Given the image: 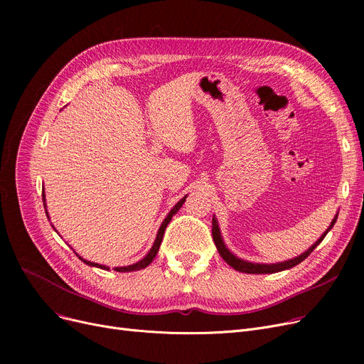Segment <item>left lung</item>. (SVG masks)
<instances>
[{"instance_id": "1", "label": "left lung", "mask_w": 364, "mask_h": 364, "mask_svg": "<svg viewBox=\"0 0 364 364\" xmlns=\"http://www.w3.org/2000/svg\"><path fill=\"white\" fill-rule=\"evenodd\" d=\"M338 214H339V213H336V215L333 217L331 225L326 228V232H324V233L316 240V243H313V246L309 247L307 251L302 252L301 255H298V257H295V258H292V259L276 262V264L251 262V261H246V259H242V258L236 257V255L225 246V243H224V240H223V236H221V232H220L218 220H217L215 215L213 217V239H214V243H215V246H217V250H218L221 258H223L228 265L233 267L235 270H237V272H240V273H247V274H272V273H279V272H283V270H289V269H292V267L298 265L299 262H302L305 258H307V257L316 250L317 245L321 243V240L324 239V236H326V235L332 230L333 224L336 223Z\"/></svg>"}]
</instances>
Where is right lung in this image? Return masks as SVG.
Listing matches in <instances>:
<instances>
[{"instance_id":"1","label":"right lung","mask_w":364,"mask_h":364,"mask_svg":"<svg viewBox=\"0 0 364 364\" xmlns=\"http://www.w3.org/2000/svg\"><path fill=\"white\" fill-rule=\"evenodd\" d=\"M186 198H187V195H186L183 199H180L174 206H172V209L168 213V215L164 218V221H162V224H161V227H159V230H158L156 239H155V242H153V245H151V247H150V251H149L140 261L134 262V264H131V265H125V267H114V270L119 272V273H129V272H137V270L146 269V267L153 261V258L156 257V254H158V251H159V246H161L162 239H164L165 228H166V225L169 224L171 218L174 217V215L180 211V208L183 206ZM43 202H44V208H47V203H46V193H44V192H43ZM46 214H47V217H48V211H47V209H46ZM48 220H50V217H48ZM51 225H53V224H51ZM53 228H54V225H53ZM55 232H57V230H55ZM73 252H75V251H73ZM75 254H76V252H75ZM76 257H78L84 264H87V265H90V267H97V269H102V270H110L107 265H102V264H95V262L87 261V259H84L82 257H80L78 254H76Z\"/></svg>"}]
</instances>
